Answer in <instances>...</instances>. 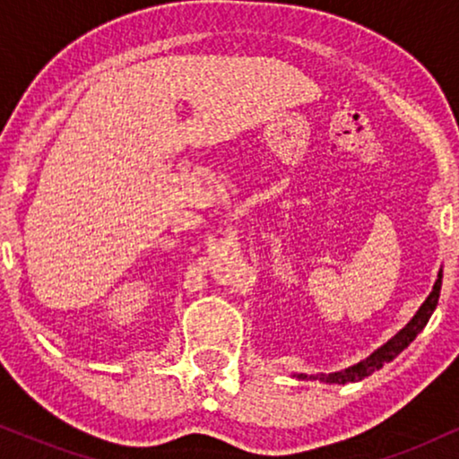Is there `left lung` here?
Instances as JSON below:
<instances>
[{
	"label": "left lung",
	"mask_w": 459,
	"mask_h": 459,
	"mask_svg": "<svg viewBox=\"0 0 459 459\" xmlns=\"http://www.w3.org/2000/svg\"><path fill=\"white\" fill-rule=\"evenodd\" d=\"M441 284H443V272L438 269V275H437V281L435 286H432V292L426 297V300L422 303V307L416 311V316H413L410 322L405 324V328H401L397 334H394L391 341H386L382 347H378L374 351L372 355L366 357V359L355 363V366H351L347 369H341V372H332V374H294V378L299 380H319V382H325V385H347V382H357V380H363L368 378L369 374H374L376 369H380L385 363L393 361L394 357H397L401 351L410 347V342H413V338H416L420 332L424 330V325L429 324V319L432 313L437 309V303H438V294H441Z\"/></svg>",
	"instance_id": "left-lung-1"
}]
</instances>
